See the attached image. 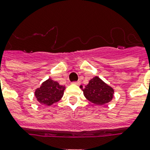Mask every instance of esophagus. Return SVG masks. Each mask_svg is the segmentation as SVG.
I'll return each instance as SVG.
<instances>
[{"label": "esophagus", "instance_id": "1", "mask_svg": "<svg viewBox=\"0 0 150 150\" xmlns=\"http://www.w3.org/2000/svg\"><path fill=\"white\" fill-rule=\"evenodd\" d=\"M80 83H81V82H79V81H78V82H74L72 83V84H74V85H76V86H79V85H80Z\"/></svg>", "mask_w": 150, "mask_h": 150}]
</instances>
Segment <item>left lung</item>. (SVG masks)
<instances>
[{
    "label": "left lung",
    "instance_id": "obj_1",
    "mask_svg": "<svg viewBox=\"0 0 150 150\" xmlns=\"http://www.w3.org/2000/svg\"><path fill=\"white\" fill-rule=\"evenodd\" d=\"M80 88L83 91L85 97L94 104L104 105L110 102L114 97V89L98 76L89 80L84 88L82 86Z\"/></svg>",
    "mask_w": 150,
    "mask_h": 150
}]
</instances>
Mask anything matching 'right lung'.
I'll list each match as a JSON object with an SVG mask.
<instances>
[{"mask_svg":"<svg viewBox=\"0 0 150 150\" xmlns=\"http://www.w3.org/2000/svg\"><path fill=\"white\" fill-rule=\"evenodd\" d=\"M64 89L65 86H61L56 81L48 79L35 89L34 95L40 104L50 107L62 98Z\"/></svg>","mask_w":150,"mask_h":150,"instance_id":"1","label":"right lung"}]
</instances>
